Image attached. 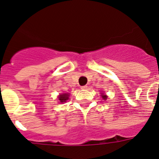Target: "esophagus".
Listing matches in <instances>:
<instances>
[{
    "mask_svg": "<svg viewBox=\"0 0 159 159\" xmlns=\"http://www.w3.org/2000/svg\"><path fill=\"white\" fill-rule=\"evenodd\" d=\"M81 89H83V90H85V89H88V86H87V85H83V86H81Z\"/></svg>",
    "mask_w": 159,
    "mask_h": 159,
    "instance_id": "esophagus-1",
    "label": "esophagus"
}]
</instances>
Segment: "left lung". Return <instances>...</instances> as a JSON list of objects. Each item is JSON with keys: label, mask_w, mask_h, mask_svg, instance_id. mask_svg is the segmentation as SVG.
Masks as SVG:
<instances>
[{"label": "left lung", "mask_w": 159, "mask_h": 159, "mask_svg": "<svg viewBox=\"0 0 159 159\" xmlns=\"http://www.w3.org/2000/svg\"><path fill=\"white\" fill-rule=\"evenodd\" d=\"M101 96H102V98L104 100H106V99H107V96H106V94H104V93H102V95H101Z\"/></svg>", "instance_id": "obj_1"}]
</instances>
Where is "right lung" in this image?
Here are the masks:
<instances>
[{"mask_svg":"<svg viewBox=\"0 0 159 159\" xmlns=\"http://www.w3.org/2000/svg\"><path fill=\"white\" fill-rule=\"evenodd\" d=\"M69 96H70V93H61L58 97V100L61 103L66 102V101L69 99Z\"/></svg>","mask_w":159,"mask_h":159,"instance_id":"obj_1","label":"right lung"}]
</instances>
